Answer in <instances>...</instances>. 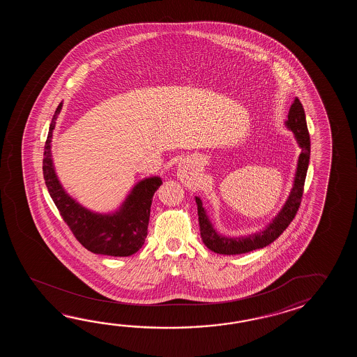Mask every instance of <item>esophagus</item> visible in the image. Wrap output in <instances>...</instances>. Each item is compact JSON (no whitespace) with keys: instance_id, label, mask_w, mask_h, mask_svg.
Returning a JSON list of instances; mask_svg holds the SVG:
<instances>
[{"instance_id":"34e87169","label":"esophagus","mask_w":357,"mask_h":357,"mask_svg":"<svg viewBox=\"0 0 357 357\" xmlns=\"http://www.w3.org/2000/svg\"><path fill=\"white\" fill-rule=\"evenodd\" d=\"M177 176H178V178H180L182 182H185V183L195 180V175L191 172L189 166L185 165V163H181V165L178 166Z\"/></svg>"}]
</instances>
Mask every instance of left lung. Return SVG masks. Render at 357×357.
I'll return each instance as SVG.
<instances>
[{
	"mask_svg": "<svg viewBox=\"0 0 357 357\" xmlns=\"http://www.w3.org/2000/svg\"><path fill=\"white\" fill-rule=\"evenodd\" d=\"M287 128L294 131L296 137L297 143L301 146V154L298 157V165H297L296 177L294 188L291 190L289 199L284 206L282 208L281 212L274 218L269 226L255 235L248 236V237H236L229 238L220 236L215 232L211 222L205 214L204 208L202 204V200L197 197V215H199V226H200V235L203 238V243L208 249L222 254V255H237V254H245L249 251L257 250L266 248V245L273 243L275 238H278L283 234V231L289 227V223L294 220L296 215L297 211L301 204L303 199V185L310 160V137L309 130L306 125V117L303 111V105L295 99L292 106L289 108V120L286 121Z\"/></svg>",
	"mask_w": 357,
	"mask_h": 357,
	"instance_id": "1",
	"label": "left lung"
}]
</instances>
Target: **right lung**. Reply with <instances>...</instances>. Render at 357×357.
<instances>
[{
  "instance_id": "1",
  "label": "right lung",
  "mask_w": 357,
  "mask_h": 357,
  "mask_svg": "<svg viewBox=\"0 0 357 357\" xmlns=\"http://www.w3.org/2000/svg\"><path fill=\"white\" fill-rule=\"evenodd\" d=\"M62 103L54 111L43 153V176L47 189L76 240L86 250L111 257H129L144 245L154 192L160 188V177L139 182L121 209L114 214H97L77 204L62 189L51 160V139Z\"/></svg>"
}]
</instances>
